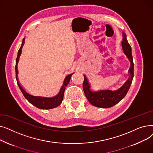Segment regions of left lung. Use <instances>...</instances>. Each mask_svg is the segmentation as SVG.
<instances>
[{
  "mask_svg": "<svg viewBox=\"0 0 153 153\" xmlns=\"http://www.w3.org/2000/svg\"><path fill=\"white\" fill-rule=\"evenodd\" d=\"M122 46L125 54L131 62V67L129 69L130 76L127 82H126V84L125 85H123L117 91L100 90L99 91H93L91 89V85L88 82V79L85 75H84V81L82 85L83 90L87 99L94 106L103 108L113 107L125 97L130 89L134 76V64L131 54V48L128 43L126 36L125 33H123Z\"/></svg>",
  "mask_w": 153,
  "mask_h": 153,
  "instance_id": "8db88e82",
  "label": "left lung"
}]
</instances>
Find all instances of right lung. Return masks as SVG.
I'll use <instances>...</instances> for the list:
<instances>
[{
    "instance_id": "1",
    "label": "right lung",
    "mask_w": 153,
    "mask_h": 153,
    "mask_svg": "<svg viewBox=\"0 0 153 153\" xmlns=\"http://www.w3.org/2000/svg\"><path fill=\"white\" fill-rule=\"evenodd\" d=\"M23 43H24V39L23 40L22 46H21L20 48L18 51L17 58V59H16V65H15L16 79H17V74H18L17 64H18V62H19V61L20 56L21 53H22V49ZM74 73L71 74H69V75H68L66 77L65 79H64V81L63 84H62V85L60 91L58 93V94L57 95L54 96V97H51V98H48V97H40V96H34V95H30L23 89V87L20 85L19 82L18 81V79H17V84L19 86L20 89L21 90L22 94H23L24 97H25V99L30 103H31L32 105H33L36 107H37L38 108H40V109H45V110L51 109V108H54L55 107H57L61 103V102L63 100L64 93V91H65L66 87L69 84V81L71 79V77L72 76V75Z\"/></svg>"
}]
</instances>
